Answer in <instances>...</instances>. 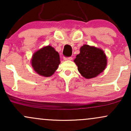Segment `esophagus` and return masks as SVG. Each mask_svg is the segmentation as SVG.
Here are the masks:
<instances>
[{"mask_svg": "<svg viewBox=\"0 0 131 131\" xmlns=\"http://www.w3.org/2000/svg\"><path fill=\"white\" fill-rule=\"evenodd\" d=\"M73 59V58H72L71 57H64L63 58V60L65 61H67V60H71Z\"/></svg>", "mask_w": 131, "mask_h": 131, "instance_id": "34e87169", "label": "esophagus"}]
</instances>
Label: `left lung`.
<instances>
[{
  "mask_svg": "<svg viewBox=\"0 0 131 131\" xmlns=\"http://www.w3.org/2000/svg\"><path fill=\"white\" fill-rule=\"evenodd\" d=\"M74 62L78 71L86 79L95 78L105 70L107 58L104 51L100 48L84 44L80 48Z\"/></svg>",
  "mask_w": 131,
  "mask_h": 131,
  "instance_id": "obj_1",
  "label": "left lung"
}]
</instances>
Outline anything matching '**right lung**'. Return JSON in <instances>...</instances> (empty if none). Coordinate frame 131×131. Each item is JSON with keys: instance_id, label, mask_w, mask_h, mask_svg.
<instances>
[{"instance_id": "obj_1", "label": "right lung", "mask_w": 131, "mask_h": 131, "mask_svg": "<svg viewBox=\"0 0 131 131\" xmlns=\"http://www.w3.org/2000/svg\"><path fill=\"white\" fill-rule=\"evenodd\" d=\"M31 62L37 74L43 77H50L58 69L60 58L59 53L53 47L47 46L33 53Z\"/></svg>"}]
</instances>
